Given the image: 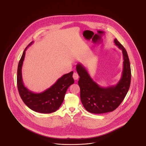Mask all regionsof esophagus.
Returning <instances> with one entry per match:
<instances>
[{
  "mask_svg": "<svg viewBox=\"0 0 146 146\" xmlns=\"http://www.w3.org/2000/svg\"><path fill=\"white\" fill-rule=\"evenodd\" d=\"M73 77L74 80H78V78H79V75H78V74L77 73L74 72L73 73Z\"/></svg>",
  "mask_w": 146,
  "mask_h": 146,
  "instance_id": "34e87169",
  "label": "esophagus"
}]
</instances>
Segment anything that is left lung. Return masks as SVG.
<instances>
[{"instance_id": "1", "label": "left lung", "mask_w": 146, "mask_h": 146, "mask_svg": "<svg viewBox=\"0 0 146 146\" xmlns=\"http://www.w3.org/2000/svg\"><path fill=\"white\" fill-rule=\"evenodd\" d=\"M114 42L122 50L124 59L121 77L115 85L101 87L92 80L81 63L76 65V71L80 76L78 85L80 89V100L85 110L91 113L102 114L113 111L124 100L130 88L131 74L127 53L117 39Z\"/></svg>"}]
</instances>
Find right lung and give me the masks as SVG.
<instances>
[{
    "label": "right lung",
    "instance_id": "1",
    "mask_svg": "<svg viewBox=\"0 0 146 146\" xmlns=\"http://www.w3.org/2000/svg\"><path fill=\"white\" fill-rule=\"evenodd\" d=\"M32 42L25 49L19 62L17 84L19 94L25 104L33 111L41 113H51L56 111L61 106L66 92L70 85L74 83L73 72L66 74L59 78L54 85L40 93H35L24 85L22 76V67L26 51Z\"/></svg>",
    "mask_w": 146,
    "mask_h": 146
}]
</instances>
